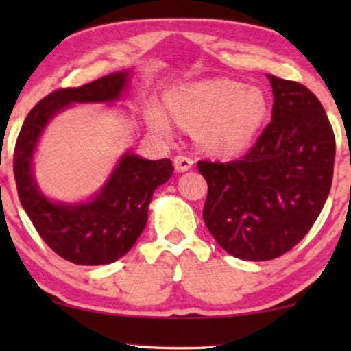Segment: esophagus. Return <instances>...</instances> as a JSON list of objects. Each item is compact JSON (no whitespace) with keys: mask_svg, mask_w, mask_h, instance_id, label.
Returning a JSON list of instances; mask_svg holds the SVG:
<instances>
[{"mask_svg":"<svg viewBox=\"0 0 351 351\" xmlns=\"http://www.w3.org/2000/svg\"><path fill=\"white\" fill-rule=\"evenodd\" d=\"M193 160H191L190 156H186V155H177L176 158H174V166H176V169L179 171V172H184V171H189L191 166H193Z\"/></svg>","mask_w":351,"mask_h":351,"instance_id":"obj_1","label":"esophagus"}]
</instances>
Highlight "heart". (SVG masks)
I'll list each match as a JSON object with an SVG mask.
<instances>
[{"mask_svg":"<svg viewBox=\"0 0 351 351\" xmlns=\"http://www.w3.org/2000/svg\"><path fill=\"white\" fill-rule=\"evenodd\" d=\"M169 110L180 123L199 126V141L219 155H234L246 148L265 117L261 90L237 81L217 78L186 84L167 97ZM148 124L160 134L171 132L169 114L160 104L147 107Z\"/></svg>","mask_w":351,"mask_h":351,"instance_id":"b5f03b06","label":"heart"}]
</instances>
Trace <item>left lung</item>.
<instances>
[{
	"instance_id": "obj_1",
	"label": "left lung",
	"mask_w": 351,
	"mask_h": 351,
	"mask_svg": "<svg viewBox=\"0 0 351 351\" xmlns=\"http://www.w3.org/2000/svg\"><path fill=\"white\" fill-rule=\"evenodd\" d=\"M271 121L239 160L198 161L208 182L203 219L220 247L243 261H271L300 243L332 185L335 137L318 97L268 75Z\"/></svg>"
}]
</instances>
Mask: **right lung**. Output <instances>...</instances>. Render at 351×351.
<instances>
[{
    "mask_svg": "<svg viewBox=\"0 0 351 351\" xmlns=\"http://www.w3.org/2000/svg\"><path fill=\"white\" fill-rule=\"evenodd\" d=\"M119 71L78 86L52 90L27 114L14 148V177L22 208L47 246L76 265H105L134 246L147 223L153 191L171 179L172 161L142 160L134 153L121 158L107 185L93 201L78 206L51 203L38 190L32 155L47 121L71 102H112L126 86Z\"/></svg>",
    "mask_w": 351,
    "mask_h": 351,
    "instance_id": "add662e5",
    "label": "right lung"
}]
</instances>
